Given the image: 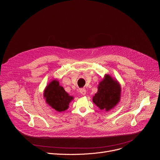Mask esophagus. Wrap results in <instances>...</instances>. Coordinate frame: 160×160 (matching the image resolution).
<instances>
[{
	"instance_id": "34e87169",
	"label": "esophagus",
	"mask_w": 160,
	"mask_h": 160,
	"mask_svg": "<svg viewBox=\"0 0 160 160\" xmlns=\"http://www.w3.org/2000/svg\"><path fill=\"white\" fill-rule=\"evenodd\" d=\"M80 94L83 96H85V94H86V90L85 88H81L80 90Z\"/></svg>"
}]
</instances>
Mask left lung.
I'll use <instances>...</instances> for the list:
<instances>
[{
    "label": "left lung",
    "mask_w": 160,
    "mask_h": 160,
    "mask_svg": "<svg viewBox=\"0 0 160 160\" xmlns=\"http://www.w3.org/2000/svg\"><path fill=\"white\" fill-rule=\"evenodd\" d=\"M121 85L117 79L106 74L99 82L98 92L93 96V102L101 109L109 111L120 101Z\"/></svg>",
    "instance_id": "left-lung-1"
}]
</instances>
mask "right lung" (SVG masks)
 <instances>
[{"mask_svg": "<svg viewBox=\"0 0 160 160\" xmlns=\"http://www.w3.org/2000/svg\"><path fill=\"white\" fill-rule=\"evenodd\" d=\"M43 98L45 102L58 112L66 111L69 107L70 103L74 99L73 96H70L66 92L56 79L50 82L45 88Z\"/></svg>", "mask_w": 160, "mask_h": 160, "instance_id": "1", "label": "right lung"}]
</instances>
